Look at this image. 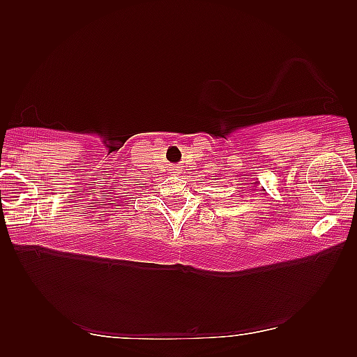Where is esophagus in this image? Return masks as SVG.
I'll list each match as a JSON object with an SVG mask.
<instances>
[{
  "mask_svg": "<svg viewBox=\"0 0 357 357\" xmlns=\"http://www.w3.org/2000/svg\"><path fill=\"white\" fill-rule=\"evenodd\" d=\"M170 173H173V174H179L181 173V169H178V167H172V172Z\"/></svg>",
  "mask_w": 357,
  "mask_h": 357,
  "instance_id": "1",
  "label": "esophagus"
}]
</instances>
